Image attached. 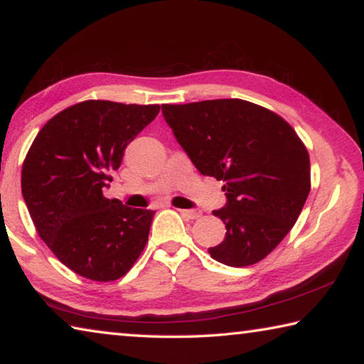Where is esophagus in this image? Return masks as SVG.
<instances>
[{
  "label": "esophagus",
  "mask_w": 364,
  "mask_h": 364,
  "mask_svg": "<svg viewBox=\"0 0 364 364\" xmlns=\"http://www.w3.org/2000/svg\"><path fill=\"white\" fill-rule=\"evenodd\" d=\"M180 213L183 215V217H186L188 220H197V218H200V215H202L200 210H180Z\"/></svg>",
  "instance_id": "esophagus-1"
}]
</instances>
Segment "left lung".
<instances>
[{"label": "left lung", "instance_id": "1", "mask_svg": "<svg viewBox=\"0 0 364 364\" xmlns=\"http://www.w3.org/2000/svg\"><path fill=\"white\" fill-rule=\"evenodd\" d=\"M194 167L225 181V239L208 254L228 267L263 260L292 230L310 193V157L289 123L242 100L162 104Z\"/></svg>", "mask_w": 364, "mask_h": 364}]
</instances>
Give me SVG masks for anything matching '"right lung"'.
<instances>
[{"label": "right lung", "mask_w": 364, "mask_h": 364, "mask_svg": "<svg viewBox=\"0 0 364 364\" xmlns=\"http://www.w3.org/2000/svg\"><path fill=\"white\" fill-rule=\"evenodd\" d=\"M160 106L83 101L54 115L22 165V196L53 254L83 278H122L149 237L154 210L106 199L125 147Z\"/></svg>", "instance_id": "add662e5"}]
</instances>
